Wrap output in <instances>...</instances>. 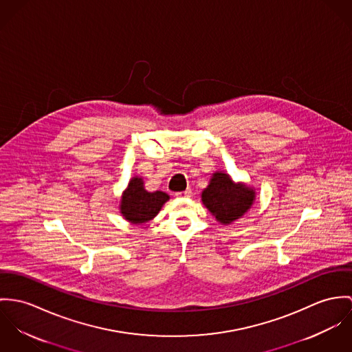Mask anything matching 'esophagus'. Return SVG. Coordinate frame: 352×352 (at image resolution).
Returning a JSON list of instances; mask_svg holds the SVG:
<instances>
[{"label": "esophagus", "instance_id": "34e87169", "mask_svg": "<svg viewBox=\"0 0 352 352\" xmlns=\"http://www.w3.org/2000/svg\"><path fill=\"white\" fill-rule=\"evenodd\" d=\"M177 197H179V198H189V197H192V190L190 189H188V190H185V192H179V193H177Z\"/></svg>", "mask_w": 352, "mask_h": 352}]
</instances>
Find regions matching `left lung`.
<instances>
[{
    "mask_svg": "<svg viewBox=\"0 0 352 352\" xmlns=\"http://www.w3.org/2000/svg\"><path fill=\"white\" fill-rule=\"evenodd\" d=\"M201 199L219 223L228 226L241 219L252 206L255 190L241 182L234 184L232 178L223 171H216L204 189Z\"/></svg>",
    "mask_w": 352,
    "mask_h": 352,
    "instance_id": "1",
    "label": "left lung"
}]
</instances>
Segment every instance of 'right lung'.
<instances>
[{"instance_id":"1","label":"right lung","mask_w":352,"mask_h":352,"mask_svg":"<svg viewBox=\"0 0 352 352\" xmlns=\"http://www.w3.org/2000/svg\"><path fill=\"white\" fill-rule=\"evenodd\" d=\"M168 198L164 192H147L143 178L136 175L121 195L120 213L132 224H143L157 216Z\"/></svg>"}]
</instances>
